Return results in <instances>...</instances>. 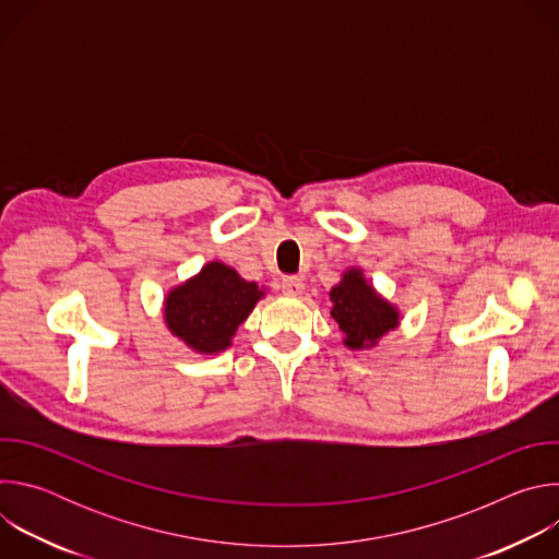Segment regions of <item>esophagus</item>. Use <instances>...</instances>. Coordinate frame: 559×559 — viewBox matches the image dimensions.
I'll return each instance as SVG.
<instances>
[{"instance_id":"esophagus-1","label":"esophagus","mask_w":559,"mask_h":559,"mask_svg":"<svg viewBox=\"0 0 559 559\" xmlns=\"http://www.w3.org/2000/svg\"><path fill=\"white\" fill-rule=\"evenodd\" d=\"M281 287H283V292H285L287 296H298V294L305 289V283H302V278H298V276H285L283 283H281Z\"/></svg>"}]
</instances>
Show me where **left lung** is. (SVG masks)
<instances>
[{"label": "left lung", "mask_w": 559, "mask_h": 559, "mask_svg": "<svg viewBox=\"0 0 559 559\" xmlns=\"http://www.w3.org/2000/svg\"><path fill=\"white\" fill-rule=\"evenodd\" d=\"M330 300L332 318L345 334L349 349H371L378 341L397 328L401 311L384 300L362 276V270L352 267L343 274V281L332 287Z\"/></svg>", "instance_id": "1"}]
</instances>
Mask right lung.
I'll return each instance as SVG.
<instances>
[{
  "label": "right lung",
  "instance_id": "add662e5",
  "mask_svg": "<svg viewBox=\"0 0 559 559\" xmlns=\"http://www.w3.org/2000/svg\"><path fill=\"white\" fill-rule=\"evenodd\" d=\"M265 296L257 283L238 276L221 261L207 263L197 276L170 289L164 305L168 330L199 354H218L254 305Z\"/></svg>",
  "mask_w": 559,
  "mask_h": 559
}]
</instances>
